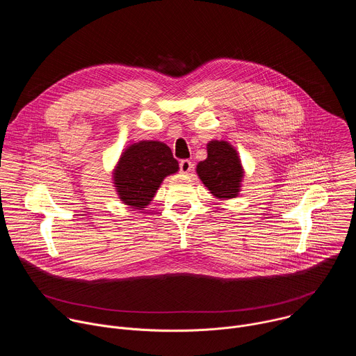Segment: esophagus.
Masks as SVG:
<instances>
[{"label":"esophagus","mask_w":356,"mask_h":356,"mask_svg":"<svg viewBox=\"0 0 356 356\" xmlns=\"http://www.w3.org/2000/svg\"><path fill=\"white\" fill-rule=\"evenodd\" d=\"M179 166H180V172H181V173H188V172L193 170V163H191L190 161H187V159L180 161Z\"/></svg>","instance_id":"1"}]
</instances>
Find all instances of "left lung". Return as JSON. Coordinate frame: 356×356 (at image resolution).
<instances>
[{
	"label": "left lung",
	"mask_w": 356,
	"mask_h": 356,
	"mask_svg": "<svg viewBox=\"0 0 356 356\" xmlns=\"http://www.w3.org/2000/svg\"><path fill=\"white\" fill-rule=\"evenodd\" d=\"M195 170L214 197L228 200L239 194L243 169L236 149L227 140H210L207 159L200 162Z\"/></svg>",
	"instance_id": "left-lung-1"
}]
</instances>
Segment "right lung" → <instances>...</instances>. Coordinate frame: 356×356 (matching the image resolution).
Listing matches in <instances>:
<instances>
[{"instance_id": "obj_1", "label": "right lung", "mask_w": 356, "mask_h": 356, "mask_svg": "<svg viewBox=\"0 0 356 356\" xmlns=\"http://www.w3.org/2000/svg\"><path fill=\"white\" fill-rule=\"evenodd\" d=\"M179 170L168 145L139 140L129 145L114 169V187L125 206L143 210L150 204L163 179Z\"/></svg>"}]
</instances>
